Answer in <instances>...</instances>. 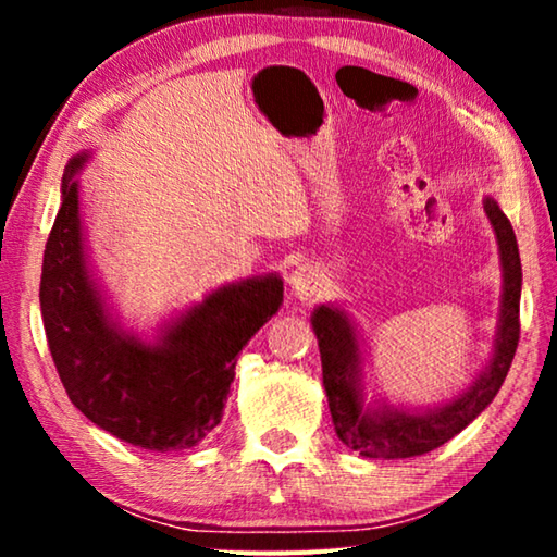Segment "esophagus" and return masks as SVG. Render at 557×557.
Returning <instances> with one entry per match:
<instances>
[{
  "label": "esophagus",
  "instance_id": "34e87169",
  "mask_svg": "<svg viewBox=\"0 0 557 557\" xmlns=\"http://www.w3.org/2000/svg\"><path fill=\"white\" fill-rule=\"evenodd\" d=\"M289 289L292 295H295L297 299L307 301L314 297V292L319 287V272L314 265H309V262H305V265H297L295 270H292L289 275Z\"/></svg>",
  "mask_w": 557,
  "mask_h": 557
}]
</instances>
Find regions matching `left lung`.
<instances>
[{"mask_svg": "<svg viewBox=\"0 0 557 557\" xmlns=\"http://www.w3.org/2000/svg\"><path fill=\"white\" fill-rule=\"evenodd\" d=\"M484 213L496 235L498 265H502V301H498L494 348L476 379L449 400L412 408V405L391 403L375 388L369 396L371 391L366 388L371 385L369 354L351 314L338 301L314 307L309 322L322 354L324 391L336 437L361 457L405 459L437 449L459 435L469 422H474L502 388L511 369L518 329H521L518 307H521L523 272L511 221L492 196H484Z\"/></svg>", "mask_w": 557, "mask_h": 557, "instance_id": "left-lung-1", "label": "left lung"}]
</instances>
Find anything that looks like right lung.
Segmentation results:
<instances>
[{"mask_svg":"<svg viewBox=\"0 0 557 557\" xmlns=\"http://www.w3.org/2000/svg\"><path fill=\"white\" fill-rule=\"evenodd\" d=\"M75 154L61 182V209L46 243L41 317L71 403L100 430L152 451L199 445L223 418L235 363L282 307L277 272L211 287L159 319L154 334L127 326L112 305L88 243Z\"/></svg>","mask_w":557,"mask_h":557,"instance_id":"right-lung-1","label":"right lung"}]
</instances>
